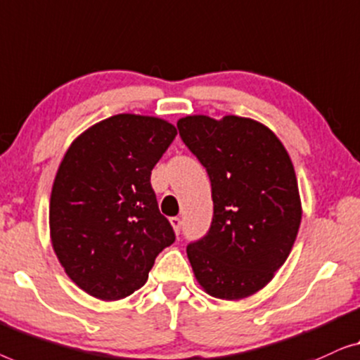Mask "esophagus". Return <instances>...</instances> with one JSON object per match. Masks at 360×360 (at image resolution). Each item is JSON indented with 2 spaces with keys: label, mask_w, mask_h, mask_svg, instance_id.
<instances>
[{
  "label": "esophagus",
  "mask_w": 360,
  "mask_h": 360,
  "mask_svg": "<svg viewBox=\"0 0 360 360\" xmlns=\"http://www.w3.org/2000/svg\"><path fill=\"white\" fill-rule=\"evenodd\" d=\"M169 221H171V225H173V229H174V231H176V235H179V231H181V225H182V221H181L179 217H173V219H169Z\"/></svg>",
  "instance_id": "1"
}]
</instances>
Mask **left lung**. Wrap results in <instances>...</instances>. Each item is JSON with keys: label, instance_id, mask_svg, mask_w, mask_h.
<instances>
[{"label": "left lung", "instance_id": "obj_1", "mask_svg": "<svg viewBox=\"0 0 360 360\" xmlns=\"http://www.w3.org/2000/svg\"><path fill=\"white\" fill-rule=\"evenodd\" d=\"M178 129L207 169L214 200L207 235L187 245L195 279L221 300L250 297L281 269L300 226L290 156L274 131L252 119L187 115Z\"/></svg>", "mask_w": 360, "mask_h": 360}]
</instances>
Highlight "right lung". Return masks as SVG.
<instances>
[{"label": "right lung", "instance_id": "obj_1", "mask_svg": "<svg viewBox=\"0 0 360 360\" xmlns=\"http://www.w3.org/2000/svg\"><path fill=\"white\" fill-rule=\"evenodd\" d=\"M176 135L163 119L117 114L65 153L50 195V238L65 272L89 295L129 297L174 243L150 176Z\"/></svg>", "mask_w": 360, "mask_h": 360}]
</instances>
